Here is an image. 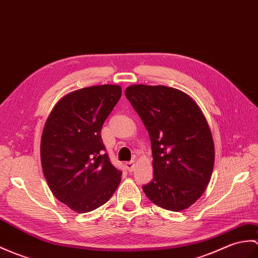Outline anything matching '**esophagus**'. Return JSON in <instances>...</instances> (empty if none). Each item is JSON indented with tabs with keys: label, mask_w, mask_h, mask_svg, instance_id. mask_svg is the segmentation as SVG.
Segmentation results:
<instances>
[{
	"label": "esophagus",
	"mask_w": 258,
	"mask_h": 258,
	"mask_svg": "<svg viewBox=\"0 0 258 258\" xmlns=\"http://www.w3.org/2000/svg\"><path fill=\"white\" fill-rule=\"evenodd\" d=\"M125 166H126V168H127V170L130 171V172H132L134 170V168H135V161H127L126 164H125Z\"/></svg>",
	"instance_id": "esophagus-1"
}]
</instances>
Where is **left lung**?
<instances>
[{
	"mask_svg": "<svg viewBox=\"0 0 258 258\" xmlns=\"http://www.w3.org/2000/svg\"><path fill=\"white\" fill-rule=\"evenodd\" d=\"M125 97L148 131L154 178L143 187L155 205L182 211L199 199L211 179L214 143L196 101L166 86L133 85Z\"/></svg>",
	"mask_w": 258,
	"mask_h": 258,
	"instance_id": "left-lung-1",
	"label": "left lung"
}]
</instances>
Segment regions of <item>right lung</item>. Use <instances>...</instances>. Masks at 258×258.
<instances>
[{"label":"right lung","mask_w":258,"mask_h":258,"mask_svg":"<svg viewBox=\"0 0 258 258\" xmlns=\"http://www.w3.org/2000/svg\"><path fill=\"white\" fill-rule=\"evenodd\" d=\"M117 85L66 94L53 106L40 140L41 168L52 195L78 213L93 211L115 192L122 172L111 164L101 128L121 98Z\"/></svg>","instance_id":"obj_1"}]
</instances>
